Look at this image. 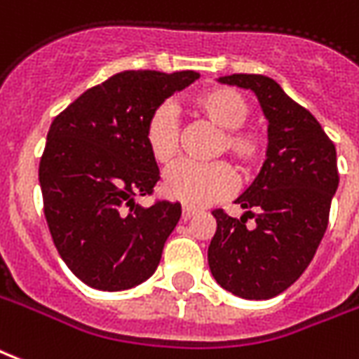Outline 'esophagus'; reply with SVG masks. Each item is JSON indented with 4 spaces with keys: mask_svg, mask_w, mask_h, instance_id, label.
Masks as SVG:
<instances>
[{
    "mask_svg": "<svg viewBox=\"0 0 359 359\" xmlns=\"http://www.w3.org/2000/svg\"><path fill=\"white\" fill-rule=\"evenodd\" d=\"M194 215H196V211L190 209V207H184V209H182V220H190Z\"/></svg>",
    "mask_w": 359,
    "mask_h": 359,
    "instance_id": "1",
    "label": "esophagus"
}]
</instances>
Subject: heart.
<instances>
[{"label":"heart","mask_w":359,"mask_h":359,"mask_svg":"<svg viewBox=\"0 0 359 359\" xmlns=\"http://www.w3.org/2000/svg\"><path fill=\"white\" fill-rule=\"evenodd\" d=\"M196 112L222 131L219 152H226L241 167H253L262 156V139L255 129L241 127L249 118L245 97L230 87H209L192 100ZM144 142L152 159L159 165H169L177 158L180 131L177 116L169 104L158 106L144 127ZM236 187L233 172L226 163H179L167 171L163 192L167 198L188 207H207L224 200Z\"/></svg>","instance_id":"1"}]
</instances>
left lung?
I'll return each instance as SVG.
<instances>
[{
    "mask_svg": "<svg viewBox=\"0 0 359 359\" xmlns=\"http://www.w3.org/2000/svg\"><path fill=\"white\" fill-rule=\"evenodd\" d=\"M220 83L251 89L268 119L266 161L236 200L245 213L217 219L207 261L220 287L249 301L283 293L308 268L325 233L339 187L337 150L306 108L272 78L232 74ZM255 226L247 227L246 219Z\"/></svg>",
    "mask_w": 359,
    "mask_h": 359,
    "instance_id": "1",
    "label": "left lung"
}]
</instances>
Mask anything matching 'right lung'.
<instances>
[{"label":"right lung","mask_w":359,"mask_h":359,"mask_svg":"<svg viewBox=\"0 0 359 359\" xmlns=\"http://www.w3.org/2000/svg\"><path fill=\"white\" fill-rule=\"evenodd\" d=\"M198 72H119L53 119L39 161L49 232L66 266L89 287L123 291L156 272L180 203L139 205L158 163L144 142L150 114Z\"/></svg>","instance_id":"obj_1"}]
</instances>
